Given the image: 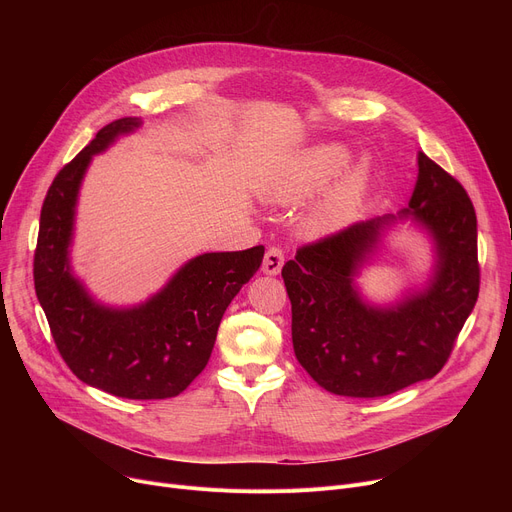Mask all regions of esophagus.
<instances>
[{"instance_id":"34e87169","label":"esophagus","mask_w":512,"mask_h":512,"mask_svg":"<svg viewBox=\"0 0 512 512\" xmlns=\"http://www.w3.org/2000/svg\"><path fill=\"white\" fill-rule=\"evenodd\" d=\"M282 265H284V251H282L280 247H270V249L265 251L263 265H261L263 274H267V276H278L280 270H282Z\"/></svg>"}]
</instances>
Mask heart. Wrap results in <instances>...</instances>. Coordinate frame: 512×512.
Here are the masks:
<instances>
[{"instance_id":"b5f03b06","label":"heart","mask_w":512,"mask_h":512,"mask_svg":"<svg viewBox=\"0 0 512 512\" xmlns=\"http://www.w3.org/2000/svg\"><path fill=\"white\" fill-rule=\"evenodd\" d=\"M351 159L342 145H317L301 153L265 188V197L276 203H301L334 180ZM369 172L365 164L348 170L309 211L305 228L313 234L334 232L355 218L365 191Z\"/></svg>"}]
</instances>
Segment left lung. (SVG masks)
<instances>
[{
    "label": "left lung",
    "mask_w": 512,
    "mask_h": 512,
    "mask_svg": "<svg viewBox=\"0 0 512 512\" xmlns=\"http://www.w3.org/2000/svg\"><path fill=\"white\" fill-rule=\"evenodd\" d=\"M411 217L435 236L430 286L392 308L367 306L352 278L394 215L357 222L297 251L282 267L292 305V346L311 378L332 394L378 398L429 380L448 361L479 294L477 218L463 184L425 153Z\"/></svg>",
    "instance_id": "1"
}]
</instances>
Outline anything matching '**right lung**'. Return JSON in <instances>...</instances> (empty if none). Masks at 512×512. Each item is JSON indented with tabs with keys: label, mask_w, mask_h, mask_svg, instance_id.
Listing matches in <instances>:
<instances>
[{
	"label": "right lung",
	"mask_w": 512,
	"mask_h": 512,
	"mask_svg": "<svg viewBox=\"0 0 512 512\" xmlns=\"http://www.w3.org/2000/svg\"><path fill=\"white\" fill-rule=\"evenodd\" d=\"M139 124L120 118L103 126L53 178L41 207L33 276L53 342L80 382L120 398L159 400L178 396L205 369L222 315L259 270L265 249L199 255L139 307L95 303L72 276L68 257L78 188L91 157Z\"/></svg>",
	"instance_id": "1"
}]
</instances>
